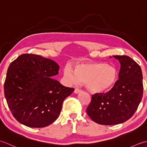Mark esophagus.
I'll return each mask as SVG.
<instances>
[{
	"instance_id": "obj_1",
	"label": "esophagus",
	"mask_w": 147,
	"mask_h": 147,
	"mask_svg": "<svg viewBox=\"0 0 147 147\" xmlns=\"http://www.w3.org/2000/svg\"><path fill=\"white\" fill-rule=\"evenodd\" d=\"M74 93H79L80 92H82V90H80V89H79V88H76L75 89H74Z\"/></svg>"
}]
</instances>
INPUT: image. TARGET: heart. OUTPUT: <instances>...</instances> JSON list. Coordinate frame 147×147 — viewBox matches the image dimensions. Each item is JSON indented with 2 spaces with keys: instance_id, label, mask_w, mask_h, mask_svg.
<instances>
[{
  "instance_id": "heart-1",
  "label": "heart",
  "mask_w": 147,
  "mask_h": 147,
  "mask_svg": "<svg viewBox=\"0 0 147 147\" xmlns=\"http://www.w3.org/2000/svg\"><path fill=\"white\" fill-rule=\"evenodd\" d=\"M64 74L69 82L85 83L90 91L96 93L110 89L116 81L117 75L115 68L100 62L80 64L76 65L74 71L66 66Z\"/></svg>"
}]
</instances>
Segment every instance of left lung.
Instances as JSON below:
<instances>
[{
	"label": "left lung",
	"instance_id": "8db88e82",
	"mask_svg": "<svg viewBox=\"0 0 147 147\" xmlns=\"http://www.w3.org/2000/svg\"><path fill=\"white\" fill-rule=\"evenodd\" d=\"M121 64L119 80L107 93H95L86 113L102 125L123 123L138 109L143 92V75L140 65L127 55H114Z\"/></svg>",
	"mask_w": 147,
	"mask_h": 147
}]
</instances>
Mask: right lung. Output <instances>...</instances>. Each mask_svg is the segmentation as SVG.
I'll return each mask as SVG.
<instances>
[{
    "label": "right lung",
    "instance_id": "obj_1",
    "mask_svg": "<svg viewBox=\"0 0 147 147\" xmlns=\"http://www.w3.org/2000/svg\"><path fill=\"white\" fill-rule=\"evenodd\" d=\"M59 66L41 55L22 54L8 67L4 95L12 115L30 127H43L54 122L64 99L74 91L52 79Z\"/></svg>",
    "mask_w": 147,
    "mask_h": 147
}]
</instances>
